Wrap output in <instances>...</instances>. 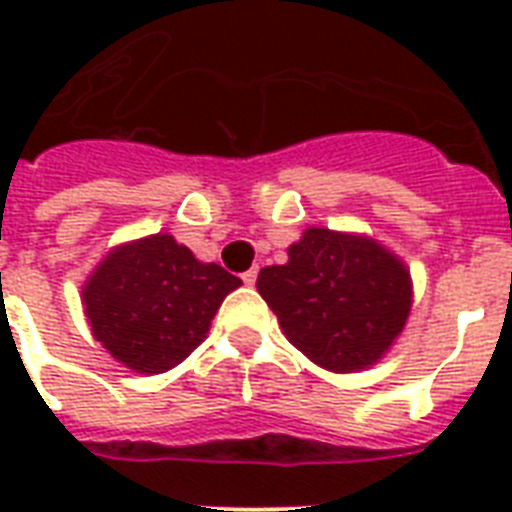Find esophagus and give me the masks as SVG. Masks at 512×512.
<instances>
[{"label": "esophagus", "mask_w": 512, "mask_h": 512, "mask_svg": "<svg viewBox=\"0 0 512 512\" xmlns=\"http://www.w3.org/2000/svg\"><path fill=\"white\" fill-rule=\"evenodd\" d=\"M240 277H243L245 285H253V283H256V277H259V269H256V267L248 269V272H243V275H240Z\"/></svg>", "instance_id": "esophagus-1"}]
</instances>
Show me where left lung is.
I'll list each match as a JSON object with an SVG mask.
<instances>
[{"label":"left lung","mask_w":512,"mask_h":512,"mask_svg":"<svg viewBox=\"0 0 512 512\" xmlns=\"http://www.w3.org/2000/svg\"><path fill=\"white\" fill-rule=\"evenodd\" d=\"M256 288L293 347L328 371L374 366L411 310L406 267L374 240L331 229H307Z\"/></svg>","instance_id":"left-lung-1"}]
</instances>
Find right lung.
Here are the masks:
<instances>
[{
	"label": "right lung",
	"mask_w": 512,
	"mask_h": 512,
	"mask_svg": "<svg viewBox=\"0 0 512 512\" xmlns=\"http://www.w3.org/2000/svg\"><path fill=\"white\" fill-rule=\"evenodd\" d=\"M240 277L202 264L170 235L122 245L87 280L82 299L93 334L141 374H162L205 339Z\"/></svg>",
	"instance_id": "obj_1"
}]
</instances>
